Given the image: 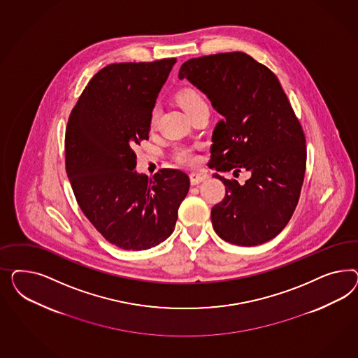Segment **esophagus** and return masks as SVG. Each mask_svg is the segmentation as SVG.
<instances>
[{
  "instance_id": "obj_1",
  "label": "esophagus",
  "mask_w": 358,
  "mask_h": 358,
  "mask_svg": "<svg viewBox=\"0 0 358 358\" xmlns=\"http://www.w3.org/2000/svg\"><path fill=\"white\" fill-rule=\"evenodd\" d=\"M207 178H208V176L206 173H203V172H193V173H190V182H192V185L201 184V182L206 181Z\"/></svg>"
}]
</instances>
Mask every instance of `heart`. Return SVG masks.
<instances>
[{
	"mask_svg": "<svg viewBox=\"0 0 358 358\" xmlns=\"http://www.w3.org/2000/svg\"><path fill=\"white\" fill-rule=\"evenodd\" d=\"M176 101L181 108H184L186 114H190L193 110L199 108V106L207 105L205 98L202 97V94L195 87H181L176 94ZM157 117H159L157 110L153 108L151 111V115H150V127L151 129L156 127ZM174 157L178 163L185 164V165H192V164L196 162L194 153L189 148L177 150Z\"/></svg>",
	"mask_w": 358,
	"mask_h": 358,
	"instance_id": "b5f03b06",
	"label": "heart"
}]
</instances>
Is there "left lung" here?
Returning a JSON list of instances; mask_svg holds the SVG:
<instances>
[{
  "label": "left lung",
  "mask_w": 358,
  "mask_h": 358,
  "mask_svg": "<svg viewBox=\"0 0 358 358\" xmlns=\"http://www.w3.org/2000/svg\"><path fill=\"white\" fill-rule=\"evenodd\" d=\"M178 77L223 115L213 132L210 168L250 173L244 185L213 174L226 186V196L211 210L215 232L241 247L275 238L298 205L307 157L302 126L278 78L244 52L190 59Z\"/></svg>",
  "instance_id": "1"
}]
</instances>
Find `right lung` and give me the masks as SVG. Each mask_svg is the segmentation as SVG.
Here are the masks:
<instances>
[{"label": "right lung", "mask_w": 358, "mask_h": 358, "mask_svg": "<svg viewBox=\"0 0 358 358\" xmlns=\"http://www.w3.org/2000/svg\"><path fill=\"white\" fill-rule=\"evenodd\" d=\"M176 59L118 63L87 83L65 131V169L77 203L108 243L150 250L169 238L189 192L187 174H139L134 148L148 139L150 115Z\"/></svg>", "instance_id": "add662e5"}]
</instances>
